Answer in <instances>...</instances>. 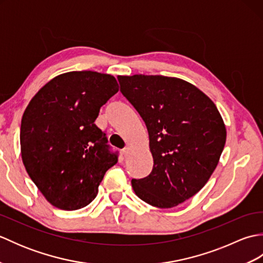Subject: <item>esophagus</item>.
I'll return each mask as SVG.
<instances>
[{
  "instance_id": "obj_1",
  "label": "esophagus",
  "mask_w": 263,
  "mask_h": 263,
  "mask_svg": "<svg viewBox=\"0 0 263 263\" xmlns=\"http://www.w3.org/2000/svg\"><path fill=\"white\" fill-rule=\"evenodd\" d=\"M130 153H131V149L128 147H126L125 149H123V152H122L123 156H124V158H127L128 156H130Z\"/></svg>"
}]
</instances>
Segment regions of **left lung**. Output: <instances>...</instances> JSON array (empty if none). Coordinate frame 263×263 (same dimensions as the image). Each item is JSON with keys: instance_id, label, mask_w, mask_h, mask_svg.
<instances>
[{"instance_id": "8db88e82", "label": "left lung", "mask_w": 263, "mask_h": 263, "mask_svg": "<svg viewBox=\"0 0 263 263\" xmlns=\"http://www.w3.org/2000/svg\"><path fill=\"white\" fill-rule=\"evenodd\" d=\"M121 92L146 123L153 171L132 180L136 194L157 208L192 198L219 161L226 127L214 102L195 86L164 76H119Z\"/></svg>"}]
</instances>
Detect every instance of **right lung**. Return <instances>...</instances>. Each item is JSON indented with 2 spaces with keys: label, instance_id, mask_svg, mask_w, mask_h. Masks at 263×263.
Returning <instances> with one entry per match:
<instances>
[{
  "label": "right lung",
  "instance_id": "1",
  "mask_svg": "<svg viewBox=\"0 0 263 263\" xmlns=\"http://www.w3.org/2000/svg\"><path fill=\"white\" fill-rule=\"evenodd\" d=\"M119 91L113 76L95 71L60 74L41 88L22 115L21 157L49 203L77 210L96 198L105 173L117 163L99 109Z\"/></svg>",
  "mask_w": 263,
  "mask_h": 263
}]
</instances>
